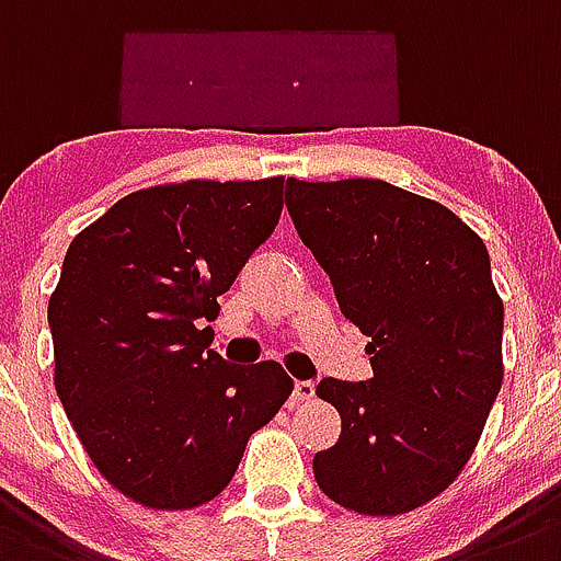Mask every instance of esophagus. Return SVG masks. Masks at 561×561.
I'll use <instances>...</instances> for the list:
<instances>
[{
    "instance_id": "34e87169",
    "label": "esophagus",
    "mask_w": 561,
    "mask_h": 561,
    "mask_svg": "<svg viewBox=\"0 0 561 561\" xmlns=\"http://www.w3.org/2000/svg\"><path fill=\"white\" fill-rule=\"evenodd\" d=\"M316 397V386L310 380L293 382V402H310Z\"/></svg>"
}]
</instances>
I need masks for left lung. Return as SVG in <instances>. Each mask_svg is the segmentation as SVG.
I'll use <instances>...</instances> for the list:
<instances>
[{"mask_svg":"<svg viewBox=\"0 0 561 561\" xmlns=\"http://www.w3.org/2000/svg\"><path fill=\"white\" fill-rule=\"evenodd\" d=\"M301 243L368 335L375 375L327 377L341 438L312 472L337 506L393 517L450 486L503 380V301L481 237L447 206L377 179H287Z\"/></svg>","mask_w":561,"mask_h":561,"instance_id":"1","label":"left lung"}]
</instances>
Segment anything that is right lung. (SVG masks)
<instances>
[{
	"instance_id": "right-lung-1",
	"label": "right lung",
	"mask_w": 561,
	"mask_h": 561,
	"mask_svg": "<svg viewBox=\"0 0 561 561\" xmlns=\"http://www.w3.org/2000/svg\"><path fill=\"white\" fill-rule=\"evenodd\" d=\"M285 179L184 181L125 195L80 231L49 296L55 391L111 486L195 508L234 478L293 391L279 363L209 350L224 296L276 229Z\"/></svg>"
}]
</instances>
